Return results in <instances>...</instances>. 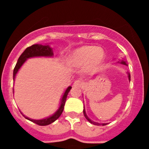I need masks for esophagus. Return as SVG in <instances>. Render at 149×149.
Listing matches in <instances>:
<instances>
[{"label": "esophagus", "mask_w": 149, "mask_h": 149, "mask_svg": "<svg viewBox=\"0 0 149 149\" xmlns=\"http://www.w3.org/2000/svg\"><path fill=\"white\" fill-rule=\"evenodd\" d=\"M82 85H83V81L81 80H76L73 83V86H81Z\"/></svg>", "instance_id": "34e87169"}]
</instances>
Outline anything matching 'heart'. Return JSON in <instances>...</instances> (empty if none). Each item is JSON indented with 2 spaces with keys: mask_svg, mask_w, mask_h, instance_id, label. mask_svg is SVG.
Listing matches in <instances>:
<instances>
[{
  "mask_svg": "<svg viewBox=\"0 0 149 149\" xmlns=\"http://www.w3.org/2000/svg\"><path fill=\"white\" fill-rule=\"evenodd\" d=\"M104 52L97 46L84 45L75 49L68 57V63L71 65L84 67L88 65L96 67L102 62Z\"/></svg>",
  "mask_w": 149,
  "mask_h": 149,
  "instance_id": "b5f03b06",
  "label": "heart"
}]
</instances>
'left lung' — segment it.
Wrapping results in <instances>:
<instances>
[{"instance_id": "left-lung-1", "label": "left lung", "mask_w": 149, "mask_h": 149, "mask_svg": "<svg viewBox=\"0 0 149 149\" xmlns=\"http://www.w3.org/2000/svg\"><path fill=\"white\" fill-rule=\"evenodd\" d=\"M121 63L122 64H124V65H126V63L125 62V61H122ZM128 78H129V80L130 81V73H128ZM84 116H85V118H86L87 120L89 122V123H91V124H94V125H101V124H100V123H95V122L91 121V120H90L89 118H88V117H87L86 114V112H85V109H84ZM107 125V124H104H104H102V125Z\"/></svg>"}]
</instances>
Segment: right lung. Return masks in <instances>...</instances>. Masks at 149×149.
<instances>
[{
    "label": "right lung",
    "instance_id": "add662e5",
    "mask_svg": "<svg viewBox=\"0 0 149 149\" xmlns=\"http://www.w3.org/2000/svg\"><path fill=\"white\" fill-rule=\"evenodd\" d=\"M53 55V52L52 50V48L49 47V46L48 45H33L28 47L23 52V53L20 55V57L18 59L17 63H16V65L15 66L14 69H13V79L14 80L15 77H16V74L17 73L18 70L20 68L21 66L24 64V63L26 61V60L27 58H32V57H38V56H46V57H49L52 56ZM71 89V86H69L67 89L65 90V93H64L63 96L62 97V100H61V103L60 105L59 109H58L56 112L53 115H52L49 118H45V119L43 120H31L29 118H26L24 115H23L26 119L29 120L33 122V123H36L37 125H39L44 126V125H47L51 124L52 123L55 122L59 118L60 116L62 114L63 111L64 106H65V103L66 101V98H67L68 94L69 93L70 90Z\"/></svg>",
    "mask_w": 149,
    "mask_h": 149
}]
</instances>
